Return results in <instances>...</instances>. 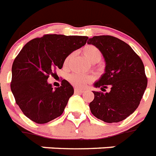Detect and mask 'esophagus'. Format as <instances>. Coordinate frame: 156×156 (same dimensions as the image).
I'll return each mask as SVG.
<instances>
[{
    "label": "esophagus",
    "instance_id": "34e87169",
    "mask_svg": "<svg viewBox=\"0 0 156 156\" xmlns=\"http://www.w3.org/2000/svg\"><path fill=\"white\" fill-rule=\"evenodd\" d=\"M84 92V90H82V89H79V88H75V93H83Z\"/></svg>",
    "mask_w": 156,
    "mask_h": 156
}]
</instances>
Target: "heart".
I'll return each mask as SVG.
<instances>
[{
	"instance_id": "obj_1",
	"label": "heart",
	"mask_w": 156,
	"mask_h": 156,
	"mask_svg": "<svg viewBox=\"0 0 156 156\" xmlns=\"http://www.w3.org/2000/svg\"><path fill=\"white\" fill-rule=\"evenodd\" d=\"M83 52L86 58H88V61H90L91 63H98L101 59V52L98 49V47L93 46V45H87L83 48ZM72 55L70 54L69 55L66 57L64 60V65H67L70 60L71 57ZM68 80L71 82V84H73L76 88H84V86L92 80L91 76L88 75L80 74V73H73L68 76Z\"/></svg>"
}]
</instances>
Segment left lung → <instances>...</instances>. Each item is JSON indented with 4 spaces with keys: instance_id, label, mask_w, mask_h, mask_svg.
Here are the masks:
<instances>
[{
    "instance_id": "8db88e82",
    "label": "left lung",
    "mask_w": 156,
    "mask_h": 156,
    "mask_svg": "<svg viewBox=\"0 0 156 156\" xmlns=\"http://www.w3.org/2000/svg\"><path fill=\"white\" fill-rule=\"evenodd\" d=\"M88 43L98 47L105 61V73L94 86L101 90L110 87L109 93L93 91L91 113L105 122H119L135 111L146 90L143 61L127 43L113 36H94Z\"/></svg>"
}]
</instances>
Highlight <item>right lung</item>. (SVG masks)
I'll use <instances>...</instances> for the list:
<instances>
[{"mask_svg": "<svg viewBox=\"0 0 156 156\" xmlns=\"http://www.w3.org/2000/svg\"><path fill=\"white\" fill-rule=\"evenodd\" d=\"M87 36L46 34L25 45L13 61L10 87L16 103L30 120L44 124L63 113L73 87L63 80L53 89L49 76L63 68L66 57L88 40Z\"/></svg>", "mask_w": 156, "mask_h": 156, "instance_id": "right-lung-1", "label": "right lung"}]
</instances>
